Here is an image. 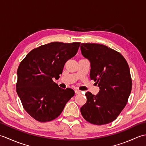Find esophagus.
Here are the masks:
<instances>
[{"label":"esophagus","mask_w":146,"mask_h":146,"mask_svg":"<svg viewBox=\"0 0 146 146\" xmlns=\"http://www.w3.org/2000/svg\"><path fill=\"white\" fill-rule=\"evenodd\" d=\"M75 94H80V93H81V91L80 90H75Z\"/></svg>","instance_id":"1"}]
</instances>
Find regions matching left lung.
I'll return each instance as SVG.
<instances>
[{
	"label": "left lung",
	"instance_id": "left-lung-1",
	"mask_svg": "<svg viewBox=\"0 0 146 146\" xmlns=\"http://www.w3.org/2000/svg\"><path fill=\"white\" fill-rule=\"evenodd\" d=\"M80 48L90 62V78L100 88L96 95L86 93L81 113L93 124H107L117 119L127 103L132 90L129 65L122 54L105 45L82 43Z\"/></svg>",
	"mask_w": 146,
	"mask_h": 146
}]
</instances>
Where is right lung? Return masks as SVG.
I'll list each match as a JSON object with an SVG mask.
<instances>
[{"instance_id": "right-lung-1", "label": "right lung", "mask_w": 146, "mask_h": 146, "mask_svg": "<svg viewBox=\"0 0 146 146\" xmlns=\"http://www.w3.org/2000/svg\"><path fill=\"white\" fill-rule=\"evenodd\" d=\"M80 42H52L33 49L18 67L16 91L25 110L39 122L57 118L75 95L52 81L58 79L66 62L75 56Z\"/></svg>"}]
</instances>
